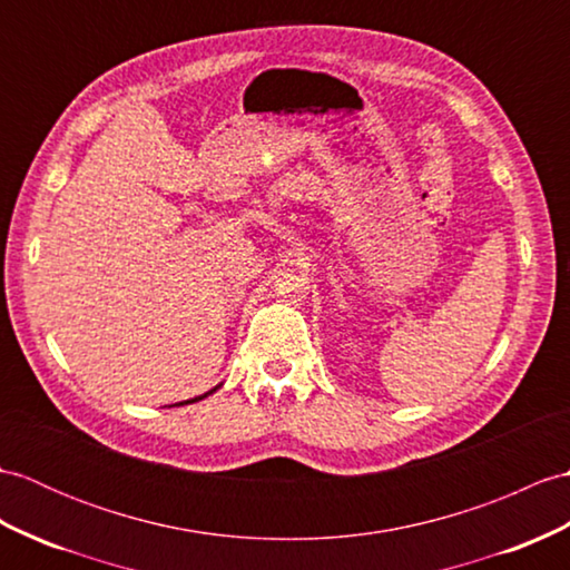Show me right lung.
<instances>
[{"label":"right lung","mask_w":570,"mask_h":570,"mask_svg":"<svg viewBox=\"0 0 570 570\" xmlns=\"http://www.w3.org/2000/svg\"><path fill=\"white\" fill-rule=\"evenodd\" d=\"M220 389V383H218V386H214V389H210V391H206V393H202V395H196V399H189V401H181V403H175V405H189V403H196V401H204V399H208V395L210 393H216ZM175 405H169V407H175Z\"/></svg>","instance_id":"right-lung-1"}]
</instances>
